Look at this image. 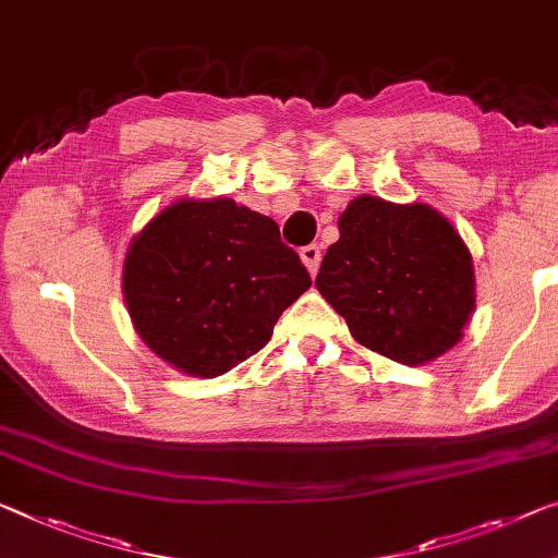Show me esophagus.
I'll list each match as a JSON object with an SVG mask.
<instances>
[{"label": "esophagus", "mask_w": 558, "mask_h": 558, "mask_svg": "<svg viewBox=\"0 0 558 558\" xmlns=\"http://www.w3.org/2000/svg\"><path fill=\"white\" fill-rule=\"evenodd\" d=\"M299 256H302V262H304V267L308 269V274L319 271V264H322V246H316V244L302 246V252H299Z\"/></svg>", "instance_id": "1"}]
</instances>
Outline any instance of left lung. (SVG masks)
Here are the masks:
<instances>
[{
    "label": "left lung",
    "instance_id": "1",
    "mask_svg": "<svg viewBox=\"0 0 558 558\" xmlns=\"http://www.w3.org/2000/svg\"><path fill=\"white\" fill-rule=\"evenodd\" d=\"M316 289L359 344L409 366L447 354L476 304L474 264L451 221L379 196L349 202Z\"/></svg>",
    "mask_w": 558,
    "mask_h": 558
}]
</instances>
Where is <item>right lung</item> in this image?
Segmentation results:
<instances>
[{
    "mask_svg": "<svg viewBox=\"0 0 558 558\" xmlns=\"http://www.w3.org/2000/svg\"><path fill=\"white\" fill-rule=\"evenodd\" d=\"M312 287L277 221L229 196L179 199L126 250L122 291L144 344L190 376L227 374Z\"/></svg>",
    "mask_w": 558,
    "mask_h": 558,
    "instance_id": "add662e5",
    "label": "right lung"
}]
</instances>
